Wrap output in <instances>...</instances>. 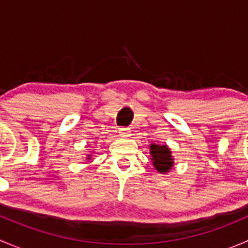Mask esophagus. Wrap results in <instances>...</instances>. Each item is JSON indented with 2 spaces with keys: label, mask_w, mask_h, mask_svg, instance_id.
Segmentation results:
<instances>
[{
  "label": "esophagus",
  "mask_w": 248,
  "mask_h": 248,
  "mask_svg": "<svg viewBox=\"0 0 248 248\" xmlns=\"http://www.w3.org/2000/svg\"><path fill=\"white\" fill-rule=\"evenodd\" d=\"M119 133L122 137H129L131 136V129L128 127H122V128L119 129Z\"/></svg>",
  "instance_id": "obj_1"
}]
</instances>
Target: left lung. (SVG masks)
I'll use <instances>...</instances> for the list:
<instances>
[{
  "label": "left lung",
  "instance_id": "8db88e82",
  "mask_svg": "<svg viewBox=\"0 0 248 248\" xmlns=\"http://www.w3.org/2000/svg\"><path fill=\"white\" fill-rule=\"evenodd\" d=\"M150 150H151L152 161H154L155 168L159 172L168 171L171 168L172 164H174L171 158V154L168 147L166 145L159 146V145L152 144L150 146Z\"/></svg>",
  "mask_w": 248,
  "mask_h": 248
}]
</instances>
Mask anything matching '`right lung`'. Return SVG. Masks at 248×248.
<instances>
[{
  "mask_svg": "<svg viewBox=\"0 0 248 248\" xmlns=\"http://www.w3.org/2000/svg\"><path fill=\"white\" fill-rule=\"evenodd\" d=\"M87 158H89V157H87Z\"/></svg>",
  "mask_w": 248,
  "mask_h": 248,
  "instance_id": "add662e5",
  "label": "right lung"
}]
</instances>
